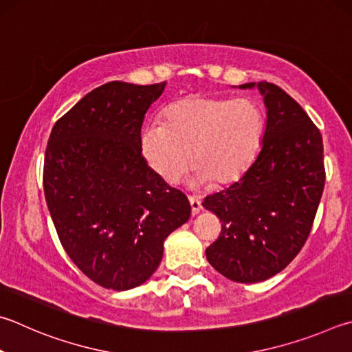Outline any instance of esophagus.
Segmentation results:
<instances>
[{
  "label": "esophagus",
  "instance_id": "1",
  "mask_svg": "<svg viewBox=\"0 0 352 352\" xmlns=\"http://www.w3.org/2000/svg\"><path fill=\"white\" fill-rule=\"evenodd\" d=\"M189 203H190V210H192V215L200 212V209H201L200 198L195 197V195H189Z\"/></svg>",
  "mask_w": 352,
  "mask_h": 352
}]
</instances>
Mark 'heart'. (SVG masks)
Segmentation results:
<instances>
[{"label": "heart", "mask_w": 352, "mask_h": 352, "mask_svg": "<svg viewBox=\"0 0 352 352\" xmlns=\"http://www.w3.org/2000/svg\"><path fill=\"white\" fill-rule=\"evenodd\" d=\"M261 129V113L252 101L188 95L166 107L163 123L144 127L142 149L166 183L180 182L192 152L195 183L226 186L251 166Z\"/></svg>", "instance_id": "heart-1"}]
</instances>
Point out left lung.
I'll use <instances>...</instances> for the list:
<instances>
[{
	"label": "left lung",
	"mask_w": 352,
	"mask_h": 352,
	"mask_svg": "<svg viewBox=\"0 0 352 352\" xmlns=\"http://www.w3.org/2000/svg\"><path fill=\"white\" fill-rule=\"evenodd\" d=\"M257 87L267 109L261 151L239 182L203 201L221 221L206 258L239 283L270 278L296 258L311 232L327 175L322 133L308 113L272 82L260 81Z\"/></svg>",
	"instance_id": "1"
}]
</instances>
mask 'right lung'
I'll return each instance as SVG.
<instances>
[{
  "instance_id": "right-lung-1",
  "label": "right lung",
  "mask_w": 352,
  "mask_h": 352,
  "mask_svg": "<svg viewBox=\"0 0 352 352\" xmlns=\"http://www.w3.org/2000/svg\"><path fill=\"white\" fill-rule=\"evenodd\" d=\"M164 86L106 82L56 121L47 142L43 184L56 234L80 271L107 289L144 283L166 237L190 215L188 197L142 152L144 113Z\"/></svg>"
}]
</instances>
